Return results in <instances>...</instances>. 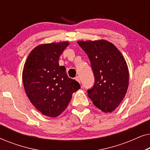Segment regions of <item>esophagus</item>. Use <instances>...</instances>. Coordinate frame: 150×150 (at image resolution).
Segmentation results:
<instances>
[{"mask_svg":"<svg viewBox=\"0 0 150 150\" xmlns=\"http://www.w3.org/2000/svg\"><path fill=\"white\" fill-rule=\"evenodd\" d=\"M75 79H76V81L79 82V83H81V79H80V77L79 76H76V77L75 78Z\"/></svg>","mask_w":150,"mask_h":150,"instance_id":"1","label":"esophagus"}]
</instances>
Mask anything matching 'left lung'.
Wrapping results in <instances>:
<instances>
[{
	"label": "left lung",
	"mask_w": 150,
	"mask_h": 150,
	"mask_svg": "<svg viewBox=\"0 0 150 150\" xmlns=\"http://www.w3.org/2000/svg\"><path fill=\"white\" fill-rule=\"evenodd\" d=\"M89 57L95 82L87 95L96 107L111 112L120 105L128 87L129 72L120 50L106 40L79 41Z\"/></svg>",
	"instance_id": "1"
}]
</instances>
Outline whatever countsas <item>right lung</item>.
<instances>
[{"mask_svg":"<svg viewBox=\"0 0 150 150\" xmlns=\"http://www.w3.org/2000/svg\"><path fill=\"white\" fill-rule=\"evenodd\" d=\"M67 42L42 44L33 50L24 64L22 81L28 99L37 109L50 117L63 112L80 84L68 77L59 59Z\"/></svg>","mask_w":150,"mask_h":150,"instance_id":"right-lung-1","label":"right lung"}]
</instances>
